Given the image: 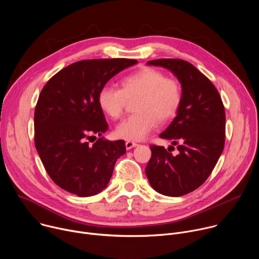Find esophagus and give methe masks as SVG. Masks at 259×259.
I'll return each instance as SVG.
<instances>
[{
    "instance_id": "1",
    "label": "esophagus",
    "mask_w": 259,
    "mask_h": 259,
    "mask_svg": "<svg viewBox=\"0 0 259 259\" xmlns=\"http://www.w3.org/2000/svg\"><path fill=\"white\" fill-rule=\"evenodd\" d=\"M138 144L136 143V142H134V141H127L126 142V149L127 150H131L132 147H135V146H137Z\"/></svg>"
}]
</instances>
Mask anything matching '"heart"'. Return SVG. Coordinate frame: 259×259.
<instances>
[{"label":"heart","mask_w":259,"mask_h":259,"mask_svg":"<svg viewBox=\"0 0 259 259\" xmlns=\"http://www.w3.org/2000/svg\"><path fill=\"white\" fill-rule=\"evenodd\" d=\"M122 89L103 86L97 96L102 112L112 119L122 116L127 98H136L137 113L123 120L116 129L119 137L138 141L144 139L156 127L158 120L167 122L174 118L182 102V89L178 81L167 78L164 72L142 68L121 82Z\"/></svg>","instance_id":"obj_1"}]
</instances>
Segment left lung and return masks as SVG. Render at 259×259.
<instances>
[{
    "label": "left lung",
    "mask_w": 259,
    "mask_h": 259,
    "mask_svg": "<svg viewBox=\"0 0 259 259\" xmlns=\"http://www.w3.org/2000/svg\"><path fill=\"white\" fill-rule=\"evenodd\" d=\"M147 65L162 66L173 73L181 84L182 102L176 117L160 134L177 145V155L164 146L151 145L145 174L156 192L180 197L202 186L224 151L225 106L214 85L192 63L167 58L147 61Z\"/></svg>",
    "instance_id": "obj_1"
}]
</instances>
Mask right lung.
Returning a JSON list of instances; mask_svg holds the SVG:
<instances>
[{
  "mask_svg": "<svg viewBox=\"0 0 259 259\" xmlns=\"http://www.w3.org/2000/svg\"><path fill=\"white\" fill-rule=\"evenodd\" d=\"M135 59H90L72 63L44 86L34 110V144L51 179L79 197L107 187L116 161L126 153L124 140L101 137L108 125L97 96L117 73Z\"/></svg>",
  "mask_w": 259,
  "mask_h": 259,
  "instance_id": "right-lung-1",
  "label": "right lung"
}]
</instances>
